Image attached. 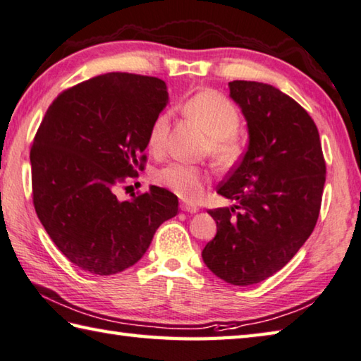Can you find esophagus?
Returning a JSON list of instances; mask_svg holds the SVG:
<instances>
[{
    "instance_id": "obj_1",
    "label": "esophagus",
    "mask_w": 361,
    "mask_h": 361,
    "mask_svg": "<svg viewBox=\"0 0 361 361\" xmlns=\"http://www.w3.org/2000/svg\"><path fill=\"white\" fill-rule=\"evenodd\" d=\"M180 209L184 212H190V214H195L200 211V207L197 204H190V203H182L180 204Z\"/></svg>"
}]
</instances>
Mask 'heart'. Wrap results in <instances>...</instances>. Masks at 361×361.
Masks as SVG:
<instances>
[{
    "mask_svg": "<svg viewBox=\"0 0 361 361\" xmlns=\"http://www.w3.org/2000/svg\"><path fill=\"white\" fill-rule=\"evenodd\" d=\"M185 111L211 137L209 149L212 157L225 166L235 163L239 157V144L235 135L241 118L231 101L217 92L204 90L187 101ZM168 126L169 117L166 112L158 114L150 123L147 147L154 155H160L164 150ZM206 180L207 177L203 169L185 163H169L155 174L158 185L168 188L185 201H198L203 197Z\"/></svg>",
    "mask_w": 361,
    "mask_h": 361,
    "instance_id": "heart-1",
    "label": "heart"
}]
</instances>
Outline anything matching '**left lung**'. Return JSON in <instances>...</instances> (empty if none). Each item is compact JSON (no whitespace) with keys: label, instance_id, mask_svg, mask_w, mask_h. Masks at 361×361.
I'll use <instances>...</instances> for the list:
<instances>
[{"label":"left lung","instance_id":"obj_1","mask_svg":"<svg viewBox=\"0 0 361 361\" xmlns=\"http://www.w3.org/2000/svg\"><path fill=\"white\" fill-rule=\"evenodd\" d=\"M249 147L219 195L238 204L209 214L217 235L203 249L214 274L233 286L258 283L292 260L317 224L325 158L311 116L279 88L233 80Z\"/></svg>","mask_w":361,"mask_h":361}]
</instances>
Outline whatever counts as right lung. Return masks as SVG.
Returning a JSON list of instances; mask_svg holds the SVG:
<instances>
[{
    "instance_id": "obj_1",
    "label": "right lung",
    "mask_w": 361,
    "mask_h": 361,
    "mask_svg": "<svg viewBox=\"0 0 361 361\" xmlns=\"http://www.w3.org/2000/svg\"><path fill=\"white\" fill-rule=\"evenodd\" d=\"M166 103L161 79L107 73L61 92L37 128L30 152L36 214L61 254L87 273L133 267L177 214L166 188L150 185L128 201L116 195L144 168L150 123Z\"/></svg>"
}]
</instances>
